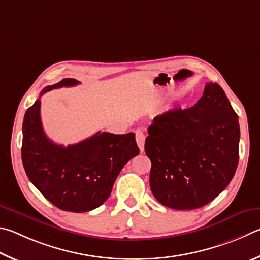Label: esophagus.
I'll return each instance as SVG.
<instances>
[{
	"label": "esophagus",
	"instance_id": "1",
	"mask_svg": "<svg viewBox=\"0 0 260 260\" xmlns=\"http://www.w3.org/2000/svg\"><path fill=\"white\" fill-rule=\"evenodd\" d=\"M136 142H137L138 147L140 149V152H144V147H145V134L143 129H138L136 130Z\"/></svg>",
	"mask_w": 260,
	"mask_h": 260
}]
</instances>
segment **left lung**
<instances>
[{"instance_id":"8db88e82","label":"left lung","mask_w":260,"mask_h":260,"mask_svg":"<svg viewBox=\"0 0 260 260\" xmlns=\"http://www.w3.org/2000/svg\"><path fill=\"white\" fill-rule=\"evenodd\" d=\"M238 118L224 90L212 82L193 107L154 117L145 152L152 162L149 186L158 202L192 210L227 187L239 163Z\"/></svg>"}]
</instances>
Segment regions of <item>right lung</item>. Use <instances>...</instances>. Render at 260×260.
Returning <instances> with one entry per match:
<instances>
[{"mask_svg": "<svg viewBox=\"0 0 260 260\" xmlns=\"http://www.w3.org/2000/svg\"><path fill=\"white\" fill-rule=\"evenodd\" d=\"M80 82L63 79L40 95ZM41 102L27 109L22 123L21 158L26 175L43 197L65 211L93 210L111 195L114 181L127 161L137 156L135 134L97 133L79 144L57 145L45 136Z\"/></svg>", "mask_w": 260, "mask_h": 260, "instance_id": "right-lung-1", "label": "right lung"}]
</instances>
